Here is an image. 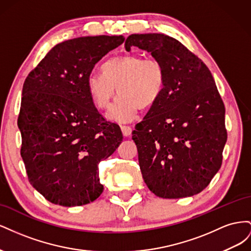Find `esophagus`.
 <instances>
[{
	"label": "esophagus",
	"instance_id": "1",
	"mask_svg": "<svg viewBox=\"0 0 251 251\" xmlns=\"http://www.w3.org/2000/svg\"><path fill=\"white\" fill-rule=\"evenodd\" d=\"M121 131H123L124 136L127 137V136H130L132 134V127L128 126H121Z\"/></svg>",
	"mask_w": 251,
	"mask_h": 251
}]
</instances>
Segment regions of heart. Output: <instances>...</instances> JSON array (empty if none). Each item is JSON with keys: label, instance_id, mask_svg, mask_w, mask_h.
<instances>
[{"label": "heart", "instance_id": "heart-1", "mask_svg": "<svg viewBox=\"0 0 251 251\" xmlns=\"http://www.w3.org/2000/svg\"><path fill=\"white\" fill-rule=\"evenodd\" d=\"M102 73H91L87 91L96 107L108 108L116 93L119 100L108 112L112 120L127 121L139 111L153 108L162 96L166 75L163 66L139 54L114 56L101 67Z\"/></svg>", "mask_w": 251, "mask_h": 251}]
</instances>
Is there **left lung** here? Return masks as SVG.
I'll use <instances>...</instances> for the list:
<instances>
[{"instance_id":"8db88e82","label":"left lung","mask_w":251,"mask_h":251,"mask_svg":"<svg viewBox=\"0 0 251 251\" xmlns=\"http://www.w3.org/2000/svg\"><path fill=\"white\" fill-rule=\"evenodd\" d=\"M125 46L151 53L166 75L160 100L132 132L144 182L165 199L201 193L221 168L227 140L225 108L214 77L169 35L131 34Z\"/></svg>"}]
</instances>
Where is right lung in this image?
<instances>
[{
  "instance_id": "obj_1",
  "label": "right lung",
  "mask_w": 251,
  "mask_h": 251,
  "mask_svg": "<svg viewBox=\"0 0 251 251\" xmlns=\"http://www.w3.org/2000/svg\"><path fill=\"white\" fill-rule=\"evenodd\" d=\"M125 42L118 36H82L53 47L29 73L18 126L28 179L53 204L80 206L103 191L98 164L123 141L118 125L97 111L87 91L94 66Z\"/></svg>"
}]
</instances>
